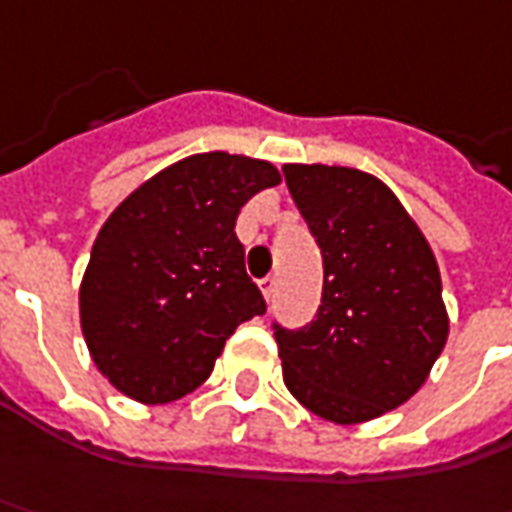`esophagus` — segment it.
Masks as SVG:
<instances>
[{"instance_id":"1","label":"esophagus","mask_w":512,"mask_h":512,"mask_svg":"<svg viewBox=\"0 0 512 512\" xmlns=\"http://www.w3.org/2000/svg\"><path fill=\"white\" fill-rule=\"evenodd\" d=\"M260 291H263L266 300H272L274 291H277V277H263V280H260Z\"/></svg>"}]
</instances>
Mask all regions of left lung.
Wrapping results in <instances>:
<instances>
[{
    "label": "left lung",
    "instance_id": "left-lung-1",
    "mask_svg": "<svg viewBox=\"0 0 512 512\" xmlns=\"http://www.w3.org/2000/svg\"><path fill=\"white\" fill-rule=\"evenodd\" d=\"M283 175L323 252L317 320L274 334L283 382L311 414L360 425L414 397L448 343L439 263L377 175L328 164Z\"/></svg>",
    "mask_w": 512,
    "mask_h": 512
}]
</instances>
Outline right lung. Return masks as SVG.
<instances>
[{"mask_svg": "<svg viewBox=\"0 0 512 512\" xmlns=\"http://www.w3.org/2000/svg\"><path fill=\"white\" fill-rule=\"evenodd\" d=\"M280 181L269 161L198 152L115 206L79 286L84 343L115 391L144 405L192 394L235 328L266 311L235 221Z\"/></svg>", "mask_w": 512, "mask_h": 512, "instance_id": "1", "label": "right lung"}]
</instances>
